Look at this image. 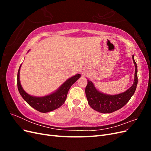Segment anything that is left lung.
Instances as JSON below:
<instances>
[{
  "instance_id": "8db88e82",
  "label": "left lung",
  "mask_w": 151,
  "mask_h": 151,
  "mask_svg": "<svg viewBox=\"0 0 151 151\" xmlns=\"http://www.w3.org/2000/svg\"><path fill=\"white\" fill-rule=\"evenodd\" d=\"M132 59L135 67L134 82L124 93L115 95L103 94L96 89L92 82L88 80V85L85 89L86 98L89 106L94 110L102 113H112L122 108L129 102L134 94L138 83L137 66L134 55H132Z\"/></svg>"
}]
</instances>
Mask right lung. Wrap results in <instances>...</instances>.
<instances>
[{
  "mask_svg": "<svg viewBox=\"0 0 151 151\" xmlns=\"http://www.w3.org/2000/svg\"><path fill=\"white\" fill-rule=\"evenodd\" d=\"M21 65L17 72V88L18 91L25 101L31 107L42 113H47L60 108L65 103L68 90L72 85L75 83L81 77V74H76L67 79L55 92L43 97L33 96L26 93L22 89L19 80V72Z\"/></svg>",
  "mask_w": 151,
  "mask_h": 151,
  "instance_id": "1",
  "label": "right lung"
}]
</instances>
